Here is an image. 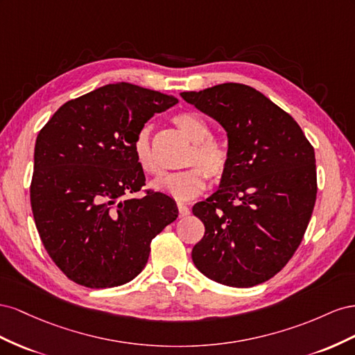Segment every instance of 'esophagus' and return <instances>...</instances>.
<instances>
[{
  "instance_id": "34e87169",
  "label": "esophagus",
  "mask_w": 355,
  "mask_h": 355,
  "mask_svg": "<svg viewBox=\"0 0 355 355\" xmlns=\"http://www.w3.org/2000/svg\"><path fill=\"white\" fill-rule=\"evenodd\" d=\"M177 207H178V216L180 217H186V216L190 214V208L186 204H183V202H178Z\"/></svg>"
}]
</instances>
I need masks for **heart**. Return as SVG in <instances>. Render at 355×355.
I'll use <instances>...</instances> for the list:
<instances>
[{
	"mask_svg": "<svg viewBox=\"0 0 355 355\" xmlns=\"http://www.w3.org/2000/svg\"><path fill=\"white\" fill-rule=\"evenodd\" d=\"M174 123L190 139V143H193L191 151L186 157V165H193L196 168L160 175L151 183V187L174 199L189 200L205 190V175L212 180L223 177L227 169L229 155L226 147L220 141L211 138V126L200 116L190 113V111H183L174 117ZM132 148L137 164L143 172L148 175L157 174L159 165L155 159L153 148H151L148 126L138 130Z\"/></svg>",
	"mask_w": 355,
	"mask_h": 355,
	"instance_id": "b5f03b06",
	"label": "heart"
}]
</instances>
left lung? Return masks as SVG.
Here are the masks:
<instances>
[{
  "label": "left lung",
  "mask_w": 355,
  "mask_h": 355,
  "mask_svg": "<svg viewBox=\"0 0 355 355\" xmlns=\"http://www.w3.org/2000/svg\"><path fill=\"white\" fill-rule=\"evenodd\" d=\"M223 126L229 164L218 190L193 207L205 235L195 266L229 287H254L287 265L317 198L315 153L284 110L239 83L181 94Z\"/></svg>",
  "instance_id": "1"
}]
</instances>
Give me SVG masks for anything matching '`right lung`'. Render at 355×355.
I'll use <instances>...</instances> for the list:
<instances>
[{"label":"right lung","mask_w":355,"mask_h":355,"mask_svg":"<svg viewBox=\"0 0 355 355\" xmlns=\"http://www.w3.org/2000/svg\"><path fill=\"white\" fill-rule=\"evenodd\" d=\"M178 99L130 83H113L71 99L40 130L31 207L49 256L89 288L132 281L147 265L150 242L178 217L160 191L125 198L146 184L134 139Z\"/></svg>","instance_id":"obj_1"}]
</instances>
